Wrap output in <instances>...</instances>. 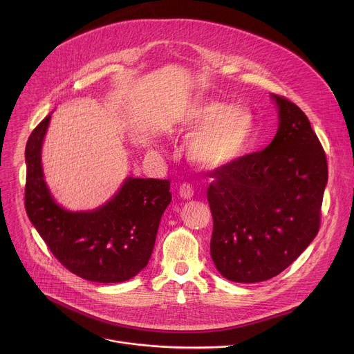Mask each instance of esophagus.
I'll use <instances>...</instances> for the list:
<instances>
[{
  "instance_id": "esophagus-1",
  "label": "esophagus",
  "mask_w": 354,
  "mask_h": 354,
  "mask_svg": "<svg viewBox=\"0 0 354 354\" xmlns=\"http://www.w3.org/2000/svg\"><path fill=\"white\" fill-rule=\"evenodd\" d=\"M179 196L182 197V198H190V197H193V187H192V185L190 183H182L180 186H179Z\"/></svg>"
}]
</instances>
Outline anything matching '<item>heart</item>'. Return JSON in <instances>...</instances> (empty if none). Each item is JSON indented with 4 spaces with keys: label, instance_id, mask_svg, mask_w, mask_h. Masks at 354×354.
I'll list each match as a JSON object with an SVG mask.
<instances>
[{
    "label": "heart",
    "instance_id": "obj_1",
    "mask_svg": "<svg viewBox=\"0 0 354 354\" xmlns=\"http://www.w3.org/2000/svg\"><path fill=\"white\" fill-rule=\"evenodd\" d=\"M172 127L178 131L194 130L186 144L187 157L209 171L245 157L255 136V120L249 111L201 99L185 102L174 116Z\"/></svg>",
    "mask_w": 354,
    "mask_h": 354
}]
</instances>
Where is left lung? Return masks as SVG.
<instances>
[{"instance_id":"left-lung-1","label":"left lung","mask_w":354,"mask_h":354,"mask_svg":"<svg viewBox=\"0 0 354 354\" xmlns=\"http://www.w3.org/2000/svg\"><path fill=\"white\" fill-rule=\"evenodd\" d=\"M272 97L279 109L273 141L220 168L207 189L212 259L236 283L277 276L319 231L325 151L306 113L284 96Z\"/></svg>"}]
</instances>
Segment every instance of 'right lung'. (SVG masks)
I'll return each instance as SVG.
<instances>
[{
  "instance_id": "add662e5",
  "label": "right lung",
  "mask_w": 354,
  "mask_h": 354,
  "mask_svg": "<svg viewBox=\"0 0 354 354\" xmlns=\"http://www.w3.org/2000/svg\"><path fill=\"white\" fill-rule=\"evenodd\" d=\"M46 116L29 136L25 207L52 254L71 273L96 283H122L141 272L153 254L161 217L171 203L168 179L127 178L96 210L68 212L44 182L41 144Z\"/></svg>"
}]
</instances>
